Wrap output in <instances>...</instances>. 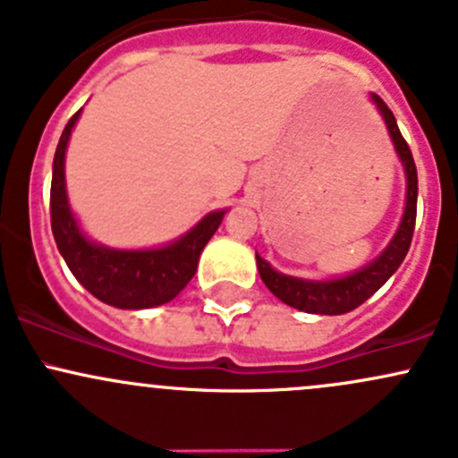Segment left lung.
<instances>
[{"mask_svg":"<svg viewBox=\"0 0 458 458\" xmlns=\"http://www.w3.org/2000/svg\"><path fill=\"white\" fill-rule=\"evenodd\" d=\"M372 101L377 103L386 125H388L390 139H393L394 149H397L399 158L403 163L405 178H408V194H405V211L402 225H399L397 233L390 240L386 251L375 262H370L369 267L352 273V276L337 277V280L328 282H310L300 280V277L282 276V273L273 271L271 264L264 262L256 253L258 271H260V277L264 284H267V289L277 300L293 306V309L304 310V313L342 315L357 309L360 304H364L397 271L399 264L403 262L405 253H408L410 242H412L414 223H417V167H414L412 152H410L408 143H405L402 131H399L397 121H394V114L390 112V107L377 94L372 97Z\"/></svg>","mask_w":458,"mask_h":458,"instance_id":"obj_1","label":"left lung"}]
</instances>
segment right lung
<instances>
[{
  "instance_id": "add662e5",
  "label": "right lung",
  "mask_w": 458,
  "mask_h": 458,
  "mask_svg": "<svg viewBox=\"0 0 458 458\" xmlns=\"http://www.w3.org/2000/svg\"><path fill=\"white\" fill-rule=\"evenodd\" d=\"M79 114L65 125L53 163V185H50V225L59 253L72 271V276L97 300L116 309H149L174 300L187 282L194 277L198 258L211 235L223 223L225 211H214L181 240L163 249L148 251H116L89 242L79 229L65 196L64 160L70 131Z\"/></svg>"
}]
</instances>
